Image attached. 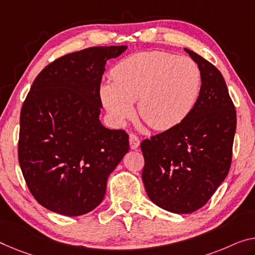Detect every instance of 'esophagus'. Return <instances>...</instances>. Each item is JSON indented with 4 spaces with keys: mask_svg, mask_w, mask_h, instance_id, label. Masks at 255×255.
Instances as JSON below:
<instances>
[{
    "mask_svg": "<svg viewBox=\"0 0 255 255\" xmlns=\"http://www.w3.org/2000/svg\"><path fill=\"white\" fill-rule=\"evenodd\" d=\"M128 141H130L131 149H136V148L139 147L140 140L138 136H136L135 134H133V133H130V135H128Z\"/></svg>",
    "mask_w": 255,
    "mask_h": 255,
    "instance_id": "34e87169",
    "label": "esophagus"
}]
</instances>
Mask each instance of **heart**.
I'll list each match as a JSON object with an SVG mask.
<instances>
[{"label":"heart","mask_w":255,"mask_h":255,"mask_svg":"<svg viewBox=\"0 0 255 255\" xmlns=\"http://www.w3.org/2000/svg\"><path fill=\"white\" fill-rule=\"evenodd\" d=\"M112 81L101 84L100 100L112 120L123 124L134 114L155 130L181 123L197 104L202 89L199 66L188 57L162 51L140 52L113 67Z\"/></svg>","instance_id":"heart-1"}]
</instances>
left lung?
<instances>
[{
    "instance_id": "8db88e82",
    "label": "left lung",
    "mask_w": 255,
    "mask_h": 255,
    "mask_svg": "<svg viewBox=\"0 0 255 255\" xmlns=\"http://www.w3.org/2000/svg\"><path fill=\"white\" fill-rule=\"evenodd\" d=\"M202 72V89L181 123L144 139L142 181L152 203L172 213L204 206L228 174L236 131V109L222 74L185 49Z\"/></svg>"
}]
</instances>
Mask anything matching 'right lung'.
Wrapping results in <instances>:
<instances>
[{
    "label": "right lung",
    "mask_w": 255,
    "mask_h": 255,
    "mask_svg": "<svg viewBox=\"0 0 255 255\" xmlns=\"http://www.w3.org/2000/svg\"><path fill=\"white\" fill-rule=\"evenodd\" d=\"M125 50L95 46L58 58L23 101L19 165L34 198L52 212L77 217L96 209L108 175L128 151V133L99 121L106 61Z\"/></svg>",
    "instance_id": "1"
}]
</instances>
